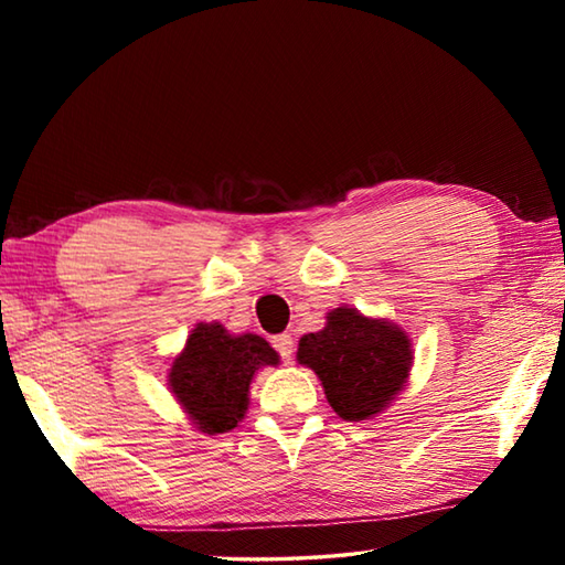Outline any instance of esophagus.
Masks as SVG:
<instances>
[{"label":"esophagus","instance_id":"1","mask_svg":"<svg viewBox=\"0 0 565 565\" xmlns=\"http://www.w3.org/2000/svg\"><path fill=\"white\" fill-rule=\"evenodd\" d=\"M274 349L281 353V359L286 363H291V356H294V339H291V333H279V337L274 339Z\"/></svg>","mask_w":565,"mask_h":565}]
</instances>
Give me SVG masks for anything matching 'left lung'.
Masks as SVG:
<instances>
[{
	"mask_svg": "<svg viewBox=\"0 0 565 565\" xmlns=\"http://www.w3.org/2000/svg\"><path fill=\"white\" fill-rule=\"evenodd\" d=\"M296 361L319 376L343 420H366L384 414L408 384L414 347L398 323L339 306L321 331L299 339Z\"/></svg>",
	"mask_w": 565,
	"mask_h": 565,
	"instance_id": "1",
	"label": "left lung"
}]
</instances>
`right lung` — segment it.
Returning a JSON list of instances; mask_svg holds the SVG:
<instances>
[{"label": "right lung", "mask_w": 565, "mask_h": 565, "mask_svg": "<svg viewBox=\"0 0 565 565\" xmlns=\"http://www.w3.org/2000/svg\"><path fill=\"white\" fill-rule=\"evenodd\" d=\"M279 353L256 333H228L222 323H196L167 369L169 391L202 434H226L248 411V388Z\"/></svg>", "instance_id": "obj_1"}]
</instances>
